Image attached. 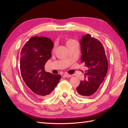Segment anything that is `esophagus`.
I'll return each mask as SVG.
<instances>
[{
  "label": "esophagus",
  "mask_w": 128,
  "mask_h": 128,
  "mask_svg": "<svg viewBox=\"0 0 128 128\" xmlns=\"http://www.w3.org/2000/svg\"><path fill=\"white\" fill-rule=\"evenodd\" d=\"M71 76L70 75H69V74H64L63 76V77L64 78H70V77H71Z\"/></svg>",
  "instance_id": "1"
}]
</instances>
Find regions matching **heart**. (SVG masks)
Returning a JSON list of instances; mask_svg holds the SVG:
<instances>
[{
  "label": "heart",
  "mask_w": 128,
  "mask_h": 128,
  "mask_svg": "<svg viewBox=\"0 0 128 128\" xmlns=\"http://www.w3.org/2000/svg\"><path fill=\"white\" fill-rule=\"evenodd\" d=\"M75 40L72 39V38H68V39L66 40L65 42H66V44L68 47H70L71 44H73L74 42H75Z\"/></svg>",
  "instance_id": "1"
}]
</instances>
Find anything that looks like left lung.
<instances>
[{"label":"left lung","mask_w":128,"mask_h":128,"mask_svg":"<svg viewBox=\"0 0 128 128\" xmlns=\"http://www.w3.org/2000/svg\"><path fill=\"white\" fill-rule=\"evenodd\" d=\"M81 61L87 70L84 79L76 88L80 96H90L98 90L108 72V61L102 44L90 34L84 35L80 41Z\"/></svg>","instance_id":"obj_1"}]
</instances>
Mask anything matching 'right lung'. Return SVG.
<instances>
[{"label": "right lung", "instance_id": "1", "mask_svg": "<svg viewBox=\"0 0 128 128\" xmlns=\"http://www.w3.org/2000/svg\"><path fill=\"white\" fill-rule=\"evenodd\" d=\"M53 45L50 38L36 36L26 42L20 52V74L30 94L36 98L48 96L61 78L60 75L44 70Z\"/></svg>", "mask_w": 128, "mask_h": 128}]
</instances>
